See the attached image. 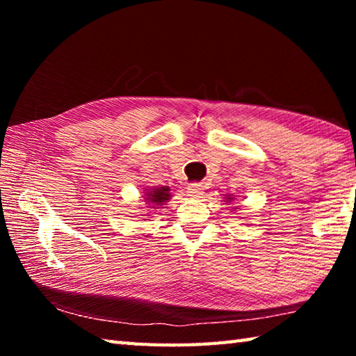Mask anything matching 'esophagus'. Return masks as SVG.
Returning <instances> with one entry per match:
<instances>
[{"label":"esophagus","instance_id":"esophagus-1","mask_svg":"<svg viewBox=\"0 0 356 356\" xmlns=\"http://www.w3.org/2000/svg\"><path fill=\"white\" fill-rule=\"evenodd\" d=\"M186 193H188V196L193 197V200H197V197L204 195V186L201 184H190L188 188H186Z\"/></svg>","mask_w":356,"mask_h":356}]
</instances>
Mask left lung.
Listing matches in <instances>:
<instances>
[{"instance_id":"8db88e82","label":"left lung","mask_w":356,"mask_h":356,"mask_svg":"<svg viewBox=\"0 0 356 356\" xmlns=\"http://www.w3.org/2000/svg\"><path fill=\"white\" fill-rule=\"evenodd\" d=\"M227 200H229V201H232V200H234V197H227Z\"/></svg>"}]
</instances>
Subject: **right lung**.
I'll return each instance as SVG.
<instances>
[{
	"instance_id": "add662e5",
	"label": "right lung",
	"mask_w": 356,
	"mask_h": 356,
	"mask_svg": "<svg viewBox=\"0 0 356 356\" xmlns=\"http://www.w3.org/2000/svg\"><path fill=\"white\" fill-rule=\"evenodd\" d=\"M146 196H147V201L152 202L154 206H161V204L166 202L171 197L170 188H168V186H160V188L149 191L146 193Z\"/></svg>"
}]
</instances>
